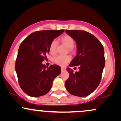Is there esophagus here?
<instances>
[{"label": "esophagus", "instance_id": "obj_1", "mask_svg": "<svg viewBox=\"0 0 121 121\" xmlns=\"http://www.w3.org/2000/svg\"><path fill=\"white\" fill-rule=\"evenodd\" d=\"M65 71V67H61V71Z\"/></svg>", "mask_w": 121, "mask_h": 121}]
</instances>
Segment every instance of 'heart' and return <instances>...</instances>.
<instances>
[{
    "label": "heart",
    "instance_id": "obj_1",
    "mask_svg": "<svg viewBox=\"0 0 121 121\" xmlns=\"http://www.w3.org/2000/svg\"><path fill=\"white\" fill-rule=\"evenodd\" d=\"M60 40L62 42L67 46L69 48V50H72L73 48L74 43H75V40L72 37H71L69 35H63L61 37ZM57 48V42L56 40H53L50 43L49 48V52L51 54H54L56 52ZM71 58L69 56H61L59 55L54 58L53 61L57 64L61 66H64L68 63L71 61Z\"/></svg>",
    "mask_w": 121,
    "mask_h": 121
}]
</instances>
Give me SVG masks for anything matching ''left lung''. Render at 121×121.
<instances>
[{
  "label": "left lung",
  "mask_w": 121,
  "mask_h": 121,
  "mask_svg": "<svg viewBox=\"0 0 121 121\" xmlns=\"http://www.w3.org/2000/svg\"><path fill=\"white\" fill-rule=\"evenodd\" d=\"M65 31L73 37L77 45L76 56L69 67L79 66L80 71L73 72L67 69L69 74L65 87L70 94L77 96H88L99 86L105 65L104 48L101 42L91 33L84 30Z\"/></svg>",
  "instance_id": "left-lung-1"
}]
</instances>
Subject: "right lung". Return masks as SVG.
<instances>
[{
  "label": "right lung",
  "mask_w": 121,
  "mask_h": 121,
  "mask_svg": "<svg viewBox=\"0 0 121 121\" xmlns=\"http://www.w3.org/2000/svg\"><path fill=\"white\" fill-rule=\"evenodd\" d=\"M64 30H45L30 34L20 45L15 62V70L21 89L32 97L47 94L53 81L61 73V68L42 62L47 58L50 43Z\"/></svg>",
  "instance_id": "add662e5"
}]
</instances>
